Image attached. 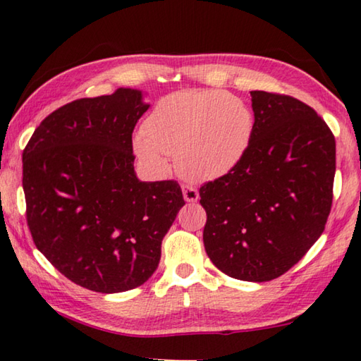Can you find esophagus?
Returning <instances> with one entry per match:
<instances>
[{"mask_svg": "<svg viewBox=\"0 0 361 361\" xmlns=\"http://www.w3.org/2000/svg\"><path fill=\"white\" fill-rule=\"evenodd\" d=\"M183 197H185L186 202H197L199 200V191L194 186L189 185H183Z\"/></svg>", "mask_w": 361, "mask_h": 361, "instance_id": "34e87169", "label": "esophagus"}]
</instances>
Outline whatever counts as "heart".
<instances>
[{"label": "heart", "mask_w": 361, "mask_h": 361, "mask_svg": "<svg viewBox=\"0 0 361 361\" xmlns=\"http://www.w3.org/2000/svg\"><path fill=\"white\" fill-rule=\"evenodd\" d=\"M253 114L239 97L221 90H180L157 102L135 138L137 154L156 169L176 156L191 180L221 178L252 142Z\"/></svg>", "instance_id": "heart-1"}]
</instances>
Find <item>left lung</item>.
<instances>
[{
  "label": "left lung",
  "instance_id": "1",
  "mask_svg": "<svg viewBox=\"0 0 361 361\" xmlns=\"http://www.w3.org/2000/svg\"><path fill=\"white\" fill-rule=\"evenodd\" d=\"M253 135L242 161L199 189L204 245L226 276L269 282L291 269L325 229L336 142L312 108L252 90Z\"/></svg>",
  "mask_w": 361,
  "mask_h": 361
}]
</instances>
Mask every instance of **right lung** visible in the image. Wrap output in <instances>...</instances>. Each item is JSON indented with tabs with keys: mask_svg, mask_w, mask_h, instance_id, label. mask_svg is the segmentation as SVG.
I'll return each instance as SVG.
<instances>
[{
	"mask_svg": "<svg viewBox=\"0 0 361 361\" xmlns=\"http://www.w3.org/2000/svg\"><path fill=\"white\" fill-rule=\"evenodd\" d=\"M149 108L138 89L79 99L41 122L23 149L27 223L66 279L97 293L143 285L185 200L176 181H140L132 132Z\"/></svg>",
	"mask_w": 361,
	"mask_h": 361,
	"instance_id": "add662e5",
	"label": "right lung"
}]
</instances>
